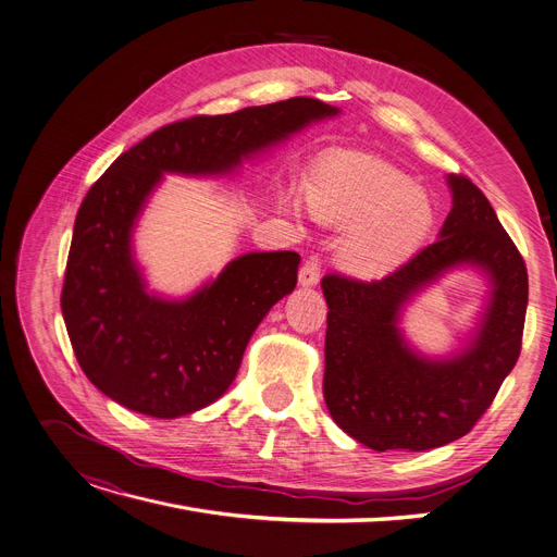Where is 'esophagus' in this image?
I'll list each match as a JSON object with an SVG mask.
<instances>
[{"mask_svg": "<svg viewBox=\"0 0 557 557\" xmlns=\"http://www.w3.org/2000/svg\"><path fill=\"white\" fill-rule=\"evenodd\" d=\"M319 277H321V261L317 257H309L298 273V284L300 286H317Z\"/></svg>", "mask_w": 557, "mask_h": 557, "instance_id": "1", "label": "esophagus"}]
</instances>
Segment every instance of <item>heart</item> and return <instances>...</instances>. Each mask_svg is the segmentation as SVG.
Listing matches in <instances>:
<instances>
[{"label": "heart", "mask_w": 557, "mask_h": 557, "mask_svg": "<svg viewBox=\"0 0 557 557\" xmlns=\"http://www.w3.org/2000/svg\"><path fill=\"white\" fill-rule=\"evenodd\" d=\"M307 202L319 221L350 227L338 261L361 280H375L412 255L437 221L428 193L375 157L334 150L307 177Z\"/></svg>", "instance_id": "heart-1"}]
</instances>
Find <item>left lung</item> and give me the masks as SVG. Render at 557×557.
<instances>
[{"instance_id":"1","label":"left lung","mask_w":557,"mask_h":557,"mask_svg":"<svg viewBox=\"0 0 557 557\" xmlns=\"http://www.w3.org/2000/svg\"><path fill=\"white\" fill-rule=\"evenodd\" d=\"M453 207L437 240L377 282L325 275L323 396L334 423L377 453L446 446L475 425L515 369L528 305L525 263L482 190L448 175ZM473 270L488 296L444 356L401 330L406 307L446 274Z\"/></svg>"}]
</instances>
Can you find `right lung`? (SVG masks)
Segmentation results:
<instances>
[{
  "instance_id": "add662e5",
  "label": "right lung",
  "mask_w": 557,
  "mask_h": 557,
  "mask_svg": "<svg viewBox=\"0 0 557 557\" xmlns=\"http://www.w3.org/2000/svg\"><path fill=\"white\" fill-rule=\"evenodd\" d=\"M332 104L294 98L161 127L120 154L79 207L61 309L86 377L132 412L177 419L219 400L250 336L296 288L300 255L246 252L186 296L152 292L134 232L163 175L232 177L321 120Z\"/></svg>"
}]
</instances>
